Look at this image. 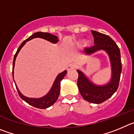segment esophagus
I'll use <instances>...</instances> for the list:
<instances>
[{"label":"esophagus","mask_w":134,"mask_h":134,"mask_svg":"<svg viewBox=\"0 0 134 134\" xmlns=\"http://www.w3.org/2000/svg\"><path fill=\"white\" fill-rule=\"evenodd\" d=\"M75 68H76V64L74 63L69 64H68L67 67H66V68H67L68 70H71L74 69Z\"/></svg>","instance_id":"1"}]
</instances>
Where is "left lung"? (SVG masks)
Returning a JSON list of instances; mask_svg holds the SVG:
<instances>
[{
    "instance_id": "1",
    "label": "left lung",
    "mask_w": 134,
    "mask_h": 134,
    "mask_svg": "<svg viewBox=\"0 0 134 134\" xmlns=\"http://www.w3.org/2000/svg\"><path fill=\"white\" fill-rule=\"evenodd\" d=\"M94 37V46L86 48L85 52L91 54L97 51L103 49L108 53L112 67V79L105 86H96L91 83L81 71L77 70L79 74L77 85L82 97L85 100L92 103L99 104L109 99L118 90L121 73V60L119 48L115 42L108 35L92 31Z\"/></svg>"
}]
</instances>
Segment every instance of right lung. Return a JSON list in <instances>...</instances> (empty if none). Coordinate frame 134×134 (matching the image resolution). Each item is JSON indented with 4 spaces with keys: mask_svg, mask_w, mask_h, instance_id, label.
<instances>
[{
    "mask_svg": "<svg viewBox=\"0 0 134 134\" xmlns=\"http://www.w3.org/2000/svg\"><path fill=\"white\" fill-rule=\"evenodd\" d=\"M36 37H40V38H43L44 40H48V41H50L52 43H57L58 41V37H56L55 35H52L50 34H48V33H43V32H37L35 33L31 37H29V38H27V40H25L23 43L20 45V46L19 47L18 49L16 51V54H15V56H14L13 59V70H14V66H15V62L16 60V57L18 54L19 52L20 51V49L22 48L23 46L25 44V43L27 41H29V40H32L34 38H36ZM66 73H67V71L65 70L64 72H62V73H60L57 78L55 79V81H54V83L52 86V88L50 90V91L49 92L47 95H46L45 97L42 98H40V99H31V98H27L25 96H23V94L20 93V91H19L18 88L16 85V88L17 91H18V94L19 95L21 99L24 100L26 103H27L28 104H29L30 105L33 106L34 107H36V108L38 109H46L48 107H50L58 99L59 97V94H60V82L62 79H64L65 76H66Z\"/></svg>",
    "mask_w": 134,
    "mask_h": 134,
    "instance_id": "obj_1",
    "label": "right lung"
}]
</instances>
